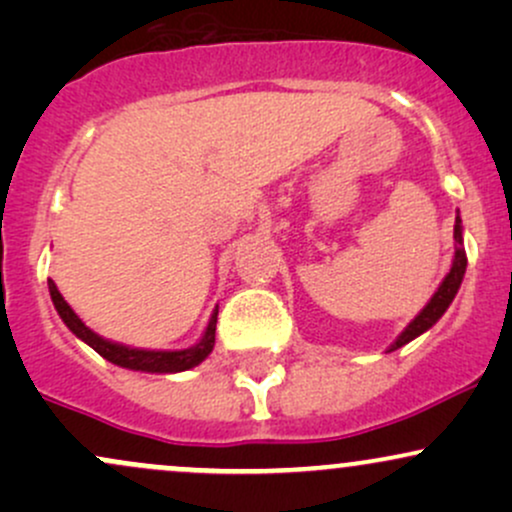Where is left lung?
<instances>
[{
	"mask_svg": "<svg viewBox=\"0 0 512 512\" xmlns=\"http://www.w3.org/2000/svg\"><path fill=\"white\" fill-rule=\"evenodd\" d=\"M464 272H467V255H464V248H462V219H460V211H457V216H455V257H452L450 272L443 279V284L438 286V291L433 293L431 301L426 303V308L421 310V313L416 315L407 327H404V332L399 334L387 351H397L399 346L409 344L411 339H416L419 334H424L426 330H431V327L436 325L440 317H443L445 310L450 308L452 298H455L457 291H460Z\"/></svg>",
	"mask_w": 512,
	"mask_h": 512,
	"instance_id": "8db88e82",
	"label": "left lung"
}]
</instances>
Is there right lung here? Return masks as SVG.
I'll return each mask as SVG.
<instances>
[{
    "label": "right lung",
    "mask_w": 512,
    "mask_h": 512,
    "mask_svg": "<svg viewBox=\"0 0 512 512\" xmlns=\"http://www.w3.org/2000/svg\"><path fill=\"white\" fill-rule=\"evenodd\" d=\"M48 289H50V298L55 303V310L60 313L64 325L72 330V334L91 346L93 351H98L105 361L115 363L120 368H129V370H142V373H180V370H190L199 366L211 354L216 342V315H219V308L214 310L209 317V325L204 330L202 339L190 349H180V351H156V349H134V346H125L110 342V339H103L101 334H96L91 327H86L81 322V317L74 313L72 305L62 298V293L57 291L55 281L48 279Z\"/></svg>",
    "instance_id": "obj_1"
}]
</instances>
